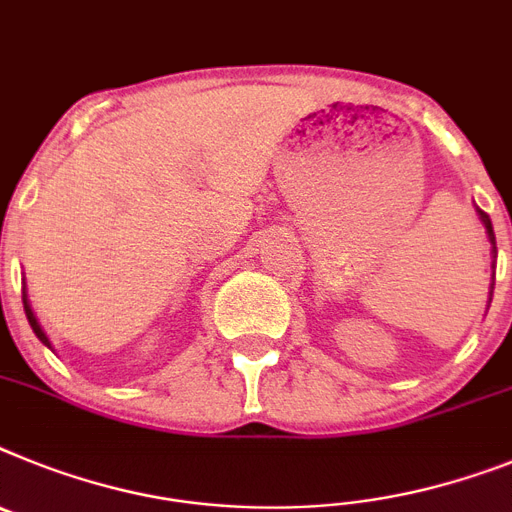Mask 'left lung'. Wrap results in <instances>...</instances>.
I'll return each mask as SVG.
<instances>
[{
	"label": "left lung",
	"mask_w": 512,
	"mask_h": 512,
	"mask_svg": "<svg viewBox=\"0 0 512 512\" xmlns=\"http://www.w3.org/2000/svg\"><path fill=\"white\" fill-rule=\"evenodd\" d=\"M476 214H479V220H482L484 230H487V238L489 243H492V253H495V259H497V246H495V230H492V220H489V214L482 212V209H476Z\"/></svg>",
	"instance_id": "obj_1"
}]
</instances>
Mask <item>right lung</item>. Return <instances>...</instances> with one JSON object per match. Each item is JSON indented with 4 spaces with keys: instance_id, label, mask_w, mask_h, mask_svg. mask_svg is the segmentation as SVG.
<instances>
[{
    "instance_id": "obj_1",
    "label": "right lung",
    "mask_w": 512,
    "mask_h": 512,
    "mask_svg": "<svg viewBox=\"0 0 512 512\" xmlns=\"http://www.w3.org/2000/svg\"><path fill=\"white\" fill-rule=\"evenodd\" d=\"M23 308H25V316H28V323H30V329H33V334H36L38 339H41V342L46 344V347H51V342H48V336L43 334L41 323H38L36 313H33V308H30V303H28V295H25V290H23Z\"/></svg>"
}]
</instances>
